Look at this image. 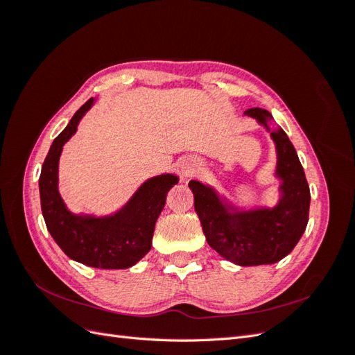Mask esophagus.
I'll list each match as a JSON object with an SVG mask.
<instances>
[{
    "instance_id": "obj_1",
    "label": "esophagus",
    "mask_w": 355,
    "mask_h": 355,
    "mask_svg": "<svg viewBox=\"0 0 355 355\" xmlns=\"http://www.w3.org/2000/svg\"><path fill=\"white\" fill-rule=\"evenodd\" d=\"M197 168H198V164L196 161H187V163L182 164V173L185 176H192L197 171Z\"/></svg>"
}]
</instances>
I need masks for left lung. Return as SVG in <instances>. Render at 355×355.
<instances>
[{
	"label": "left lung",
	"instance_id": "1",
	"mask_svg": "<svg viewBox=\"0 0 355 355\" xmlns=\"http://www.w3.org/2000/svg\"><path fill=\"white\" fill-rule=\"evenodd\" d=\"M247 115L256 118L268 130L272 115L266 110L250 108ZM277 148V176L282 179V198L274 209L231 213L213 188L191 180L194 207L202 232L211 249L240 266L268 265L282 261L302 237L309 214V187L296 149L284 130L271 132Z\"/></svg>",
	"mask_w": 355,
	"mask_h": 355
}]
</instances>
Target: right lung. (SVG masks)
<instances>
[{
  "label": "right lung",
  "instance_id": "add662e5",
  "mask_svg": "<svg viewBox=\"0 0 355 355\" xmlns=\"http://www.w3.org/2000/svg\"><path fill=\"white\" fill-rule=\"evenodd\" d=\"M93 102V98L89 99L73 114L65 130L50 146L40 176L41 211L53 240L72 261L103 270H125L151 250L155 222L164 209L167 192L179 179L175 175L148 179L112 216L72 214L58 189L59 157Z\"/></svg>",
  "mask_w": 355,
  "mask_h": 355
}]
</instances>
